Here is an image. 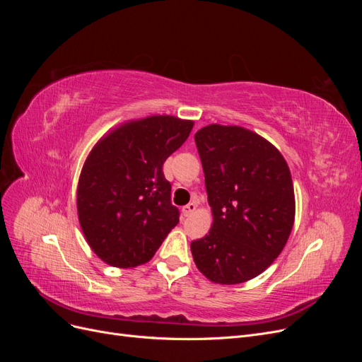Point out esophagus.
<instances>
[{
    "mask_svg": "<svg viewBox=\"0 0 362 362\" xmlns=\"http://www.w3.org/2000/svg\"><path fill=\"white\" fill-rule=\"evenodd\" d=\"M194 210H196V204L190 202V204H187L185 206H182V214L185 217H189V216H192L194 213Z\"/></svg>",
    "mask_w": 362,
    "mask_h": 362,
    "instance_id": "obj_1",
    "label": "esophagus"
}]
</instances>
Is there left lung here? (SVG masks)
I'll return each mask as SVG.
<instances>
[{
	"instance_id": "1",
	"label": "left lung",
	"mask_w": 362,
	"mask_h": 362,
	"mask_svg": "<svg viewBox=\"0 0 362 362\" xmlns=\"http://www.w3.org/2000/svg\"><path fill=\"white\" fill-rule=\"evenodd\" d=\"M213 225L190 245L205 278L235 286L258 276L282 252L294 223L286 158L243 127L211 124L194 134Z\"/></svg>"
}]
</instances>
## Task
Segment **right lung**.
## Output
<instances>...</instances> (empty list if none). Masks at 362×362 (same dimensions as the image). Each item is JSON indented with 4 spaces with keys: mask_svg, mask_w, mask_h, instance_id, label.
<instances>
[{
    "mask_svg": "<svg viewBox=\"0 0 362 362\" xmlns=\"http://www.w3.org/2000/svg\"><path fill=\"white\" fill-rule=\"evenodd\" d=\"M192 128L193 120L169 115L128 120L100 139L87 156L76 210L87 243L107 264H145L180 222L163 163Z\"/></svg>",
    "mask_w": 362,
    "mask_h": 362,
    "instance_id": "add662e5",
    "label": "right lung"
}]
</instances>
